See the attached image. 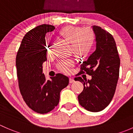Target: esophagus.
<instances>
[{
    "label": "esophagus",
    "instance_id": "1",
    "mask_svg": "<svg viewBox=\"0 0 133 133\" xmlns=\"http://www.w3.org/2000/svg\"><path fill=\"white\" fill-rule=\"evenodd\" d=\"M73 82H75V80L73 78H69V83H70V84H72V83Z\"/></svg>",
    "mask_w": 133,
    "mask_h": 133
}]
</instances>
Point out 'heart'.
<instances>
[{
	"mask_svg": "<svg viewBox=\"0 0 133 133\" xmlns=\"http://www.w3.org/2000/svg\"><path fill=\"white\" fill-rule=\"evenodd\" d=\"M58 35L64 41L70 43V51L78 58H84L91 51L95 44V37L93 31L88 28H80L72 25H67L58 31ZM48 53L50 51L49 45H45ZM73 65L71 60L60 62L58 68L64 73L69 71V68Z\"/></svg>",
	"mask_w": 133,
	"mask_h": 133,
	"instance_id": "1",
	"label": "heart"
}]
</instances>
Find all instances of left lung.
Instances as JSON below:
<instances>
[{"label": "left lung", "mask_w": 133, "mask_h": 133, "mask_svg": "<svg viewBox=\"0 0 133 133\" xmlns=\"http://www.w3.org/2000/svg\"><path fill=\"white\" fill-rule=\"evenodd\" d=\"M96 49L86 61L80 65L79 76L82 73L91 76V80L77 76L75 81L84 85L82 92L78 96L83 108L91 112L102 111L113 98L119 78L120 60L116 42L112 35L100 27L93 25Z\"/></svg>", "instance_id": "left-lung-1"}]
</instances>
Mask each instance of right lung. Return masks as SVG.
I'll return each mask as SVG.
<instances>
[{"label": "right lung", "instance_id": "1", "mask_svg": "<svg viewBox=\"0 0 133 133\" xmlns=\"http://www.w3.org/2000/svg\"><path fill=\"white\" fill-rule=\"evenodd\" d=\"M42 24L28 31L22 39L16 57L20 91L25 104L35 112L45 114L58 104L62 89L68 86L69 78L57 74L47 80L42 64L47 60L45 36L55 29Z\"/></svg>", "mask_w": 133, "mask_h": 133}]
</instances>
